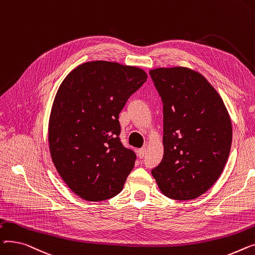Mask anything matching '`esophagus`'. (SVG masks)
<instances>
[{"label":"esophagus","instance_id":"34e87169","mask_svg":"<svg viewBox=\"0 0 255 255\" xmlns=\"http://www.w3.org/2000/svg\"><path fill=\"white\" fill-rule=\"evenodd\" d=\"M146 147H143V148H140L139 150H138V156L140 157V158H142L144 155H145V153H146Z\"/></svg>","mask_w":255,"mask_h":255}]
</instances>
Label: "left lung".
<instances>
[{
  "instance_id": "1",
  "label": "left lung",
  "mask_w": 255,
  "mask_h": 255,
  "mask_svg": "<svg viewBox=\"0 0 255 255\" xmlns=\"http://www.w3.org/2000/svg\"><path fill=\"white\" fill-rule=\"evenodd\" d=\"M149 73L163 103V157L152 176L166 197L197 199L226 166L233 139L231 116L201 73L185 67Z\"/></svg>"
}]
</instances>
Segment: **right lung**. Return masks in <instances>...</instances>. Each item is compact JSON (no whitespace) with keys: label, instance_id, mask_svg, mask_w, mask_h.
Listing matches in <instances>:
<instances>
[{"label":"right lung","instance_id":"add662e5","mask_svg":"<svg viewBox=\"0 0 255 255\" xmlns=\"http://www.w3.org/2000/svg\"><path fill=\"white\" fill-rule=\"evenodd\" d=\"M144 70L87 62L59 85L49 116L48 144L57 173L81 199L100 202L121 192L136 154L119 141L118 116L146 82Z\"/></svg>","mask_w":255,"mask_h":255}]
</instances>
